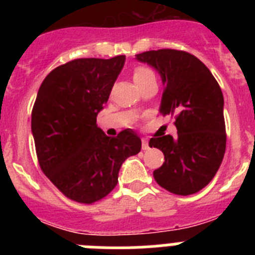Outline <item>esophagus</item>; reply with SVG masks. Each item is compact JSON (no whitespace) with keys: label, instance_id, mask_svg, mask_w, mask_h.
Returning <instances> with one entry per match:
<instances>
[{"label":"esophagus","instance_id":"34e87169","mask_svg":"<svg viewBox=\"0 0 255 255\" xmlns=\"http://www.w3.org/2000/svg\"><path fill=\"white\" fill-rule=\"evenodd\" d=\"M141 149L143 150L149 149V143H148V140L145 138L141 139Z\"/></svg>","mask_w":255,"mask_h":255}]
</instances>
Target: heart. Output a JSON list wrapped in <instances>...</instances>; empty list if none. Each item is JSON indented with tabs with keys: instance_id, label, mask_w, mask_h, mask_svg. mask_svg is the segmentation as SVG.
Returning <instances> with one entry per match:
<instances>
[{
	"instance_id": "1",
	"label": "heart",
	"mask_w": 255,
	"mask_h": 255,
	"mask_svg": "<svg viewBox=\"0 0 255 255\" xmlns=\"http://www.w3.org/2000/svg\"><path fill=\"white\" fill-rule=\"evenodd\" d=\"M132 79H134L135 84L138 85V87H141L144 83L150 80V79H155V76L152 70L147 69V67L138 66L135 67L134 71H132Z\"/></svg>"
}]
</instances>
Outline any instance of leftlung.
<instances>
[{
	"label": "left lung",
	"instance_id": "obj_1",
	"mask_svg": "<svg viewBox=\"0 0 255 255\" xmlns=\"http://www.w3.org/2000/svg\"><path fill=\"white\" fill-rule=\"evenodd\" d=\"M159 73L164 89L159 112L175 116L177 136L152 138L149 147L163 152L153 171L159 186L176 195H190L215 177L226 149L224 96L208 67L189 52L157 49L136 55Z\"/></svg>",
	"mask_w": 255,
	"mask_h": 255
}]
</instances>
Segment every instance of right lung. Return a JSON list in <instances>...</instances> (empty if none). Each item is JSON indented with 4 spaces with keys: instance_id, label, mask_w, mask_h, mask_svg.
Returning <instances> with one entry per match:
<instances>
[{
    "instance_id": "add662e5",
    "label": "right lung",
    "mask_w": 255,
    "mask_h": 255,
    "mask_svg": "<svg viewBox=\"0 0 255 255\" xmlns=\"http://www.w3.org/2000/svg\"><path fill=\"white\" fill-rule=\"evenodd\" d=\"M125 56L76 58L53 69L31 110V132L40 170L69 199L83 204L107 197L128 157L141 140L126 129L111 138L97 126Z\"/></svg>"
}]
</instances>
